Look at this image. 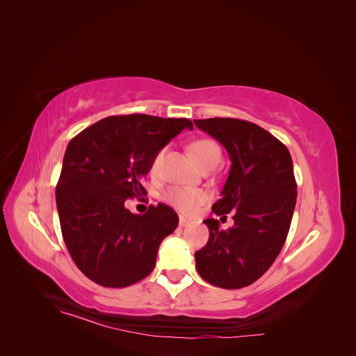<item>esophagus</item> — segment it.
<instances>
[{
    "label": "esophagus",
    "mask_w": 356,
    "mask_h": 356,
    "mask_svg": "<svg viewBox=\"0 0 356 356\" xmlns=\"http://www.w3.org/2000/svg\"><path fill=\"white\" fill-rule=\"evenodd\" d=\"M191 224H193V222L188 221V220H186L184 217L179 218V227H188V225H191Z\"/></svg>",
    "instance_id": "esophagus-1"
}]
</instances>
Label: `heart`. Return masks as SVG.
I'll return each mask as SVG.
<instances>
[{
  "label": "heart",
  "instance_id": "obj_1",
  "mask_svg": "<svg viewBox=\"0 0 356 356\" xmlns=\"http://www.w3.org/2000/svg\"><path fill=\"white\" fill-rule=\"evenodd\" d=\"M190 152L195 157V160L202 168L208 166H217L221 160V149L211 139H199L190 145ZM165 148H161L160 152L154 156L153 163H152V174H157L161 160H163ZM209 199V195L204 190L200 188H188V187H181L174 186L169 187L163 193V200L168 202L170 207H174L179 212L191 215L195 213L203 203H207Z\"/></svg>",
  "mask_w": 356,
  "mask_h": 356
}]
</instances>
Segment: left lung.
<instances>
[{"instance_id":"1","label":"left lung","mask_w":356,"mask_h":356,"mask_svg":"<svg viewBox=\"0 0 356 356\" xmlns=\"http://www.w3.org/2000/svg\"><path fill=\"white\" fill-rule=\"evenodd\" d=\"M195 124L227 149L232 166L212 211L221 218L234 213L227 230L215 218L203 221L209 239L195 252L196 268L215 286L243 288L268 270L285 243L297 200L293 159L279 139L251 122L215 117Z\"/></svg>"}]
</instances>
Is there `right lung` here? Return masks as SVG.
<instances>
[{
    "mask_svg": "<svg viewBox=\"0 0 356 356\" xmlns=\"http://www.w3.org/2000/svg\"><path fill=\"white\" fill-rule=\"evenodd\" d=\"M184 129L193 131L188 118L111 115L70 141L56 204L63 241L90 281L124 288L153 272L159 246L177 229L178 215L165 203L138 215L124 202L147 195L141 179L154 156Z\"/></svg>",
    "mask_w": 356,
    "mask_h": 356,
    "instance_id": "right-lung-1",
    "label": "right lung"
}]
</instances>
